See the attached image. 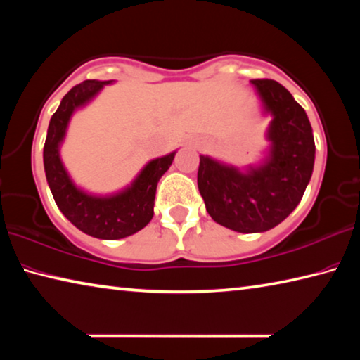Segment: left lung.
<instances>
[{
  "instance_id": "1",
  "label": "left lung",
  "mask_w": 360,
  "mask_h": 360,
  "mask_svg": "<svg viewBox=\"0 0 360 360\" xmlns=\"http://www.w3.org/2000/svg\"><path fill=\"white\" fill-rule=\"evenodd\" d=\"M262 112L270 115L268 148L257 165L240 169L200 155L198 191L208 214L240 233L266 231L297 208L313 174L316 146L304 109L271 79L251 81Z\"/></svg>"
}]
</instances>
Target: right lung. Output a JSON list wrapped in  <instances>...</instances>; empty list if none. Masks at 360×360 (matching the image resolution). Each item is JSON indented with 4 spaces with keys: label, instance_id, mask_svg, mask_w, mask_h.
Segmentation results:
<instances>
[{
    "label": "right lung",
    "instance_id": "add662e5",
    "mask_svg": "<svg viewBox=\"0 0 360 360\" xmlns=\"http://www.w3.org/2000/svg\"><path fill=\"white\" fill-rule=\"evenodd\" d=\"M112 81H84L63 96L51 122L44 144V172L53 200L63 216L84 233L100 240H120L136 233L154 216L157 184L172 167L176 150L148 162L130 186L109 195H95L77 187L60 157L70 120Z\"/></svg>",
    "mask_w": 360,
    "mask_h": 360
}]
</instances>
